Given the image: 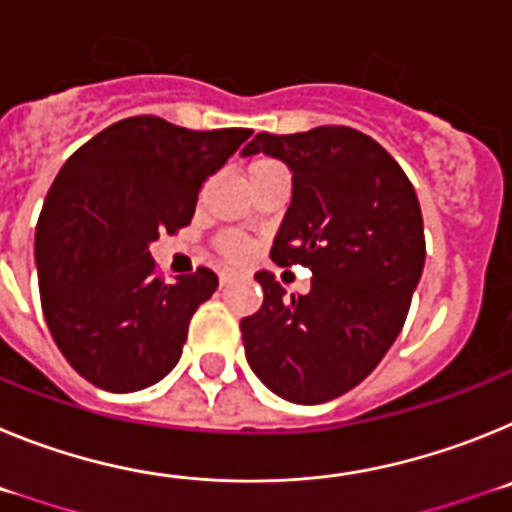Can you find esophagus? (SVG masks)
Returning a JSON list of instances; mask_svg holds the SVG:
<instances>
[{"label": "esophagus", "mask_w": 512, "mask_h": 512, "mask_svg": "<svg viewBox=\"0 0 512 512\" xmlns=\"http://www.w3.org/2000/svg\"><path fill=\"white\" fill-rule=\"evenodd\" d=\"M228 284V274H220V287H225Z\"/></svg>", "instance_id": "esophagus-1"}]
</instances>
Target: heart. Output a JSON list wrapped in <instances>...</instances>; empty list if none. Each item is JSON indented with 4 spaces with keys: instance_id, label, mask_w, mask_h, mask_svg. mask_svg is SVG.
I'll return each mask as SVG.
<instances>
[{
    "instance_id": "heart-1",
    "label": "heart",
    "mask_w": 512,
    "mask_h": 512,
    "mask_svg": "<svg viewBox=\"0 0 512 512\" xmlns=\"http://www.w3.org/2000/svg\"><path fill=\"white\" fill-rule=\"evenodd\" d=\"M264 166H274V161H253L251 169L248 171H256V169H264ZM223 253L228 256V259H241L243 253H246V243L238 238V235H228V238H223Z\"/></svg>"
}]
</instances>
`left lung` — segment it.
<instances>
[{
  "mask_svg": "<svg viewBox=\"0 0 512 512\" xmlns=\"http://www.w3.org/2000/svg\"><path fill=\"white\" fill-rule=\"evenodd\" d=\"M266 153L292 171V202L271 261L310 266L307 295L259 271L261 310L241 320L253 374L282 400L318 405L354 390L390 351L425 264L418 194L377 140L343 125L259 133L241 156Z\"/></svg>",
  "mask_w": 512,
  "mask_h": 512,
  "instance_id": "obj_1",
  "label": "left lung"
}]
</instances>
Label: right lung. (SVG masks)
Segmentation results:
<instances>
[{
	"mask_svg": "<svg viewBox=\"0 0 512 512\" xmlns=\"http://www.w3.org/2000/svg\"><path fill=\"white\" fill-rule=\"evenodd\" d=\"M248 135L138 115L104 128L58 171L35 228L40 302L53 341L87 382L135 392L176 366L217 277L202 266L164 282L148 246L189 225L207 176Z\"/></svg>",
	"mask_w": 512,
	"mask_h": 512,
	"instance_id": "1",
	"label": "right lung"
}]
</instances>
